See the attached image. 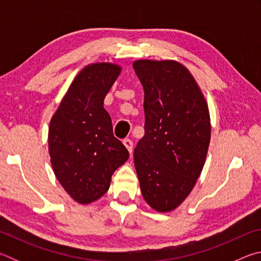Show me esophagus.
Wrapping results in <instances>:
<instances>
[{
	"mask_svg": "<svg viewBox=\"0 0 261 261\" xmlns=\"http://www.w3.org/2000/svg\"><path fill=\"white\" fill-rule=\"evenodd\" d=\"M123 144H124V146L127 148V151L131 154L132 153V149H134V143H132V140L129 138H125L123 140Z\"/></svg>",
	"mask_w": 261,
	"mask_h": 261,
	"instance_id": "esophagus-1",
	"label": "esophagus"
}]
</instances>
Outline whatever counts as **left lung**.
Instances as JSON below:
<instances>
[{"instance_id":"left-lung-1","label":"left lung","mask_w":261,"mask_h":261,"mask_svg":"<svg viewBox=\"0 0 261 261\" xmlns=\"http://www.w3.org/2000/svg\"><path fill=\"white\" fill-rule=\"evenodd\" d=\"M145 135L135 148L141 194L158 212H170L191 192L211 139L208 107L198 84L178 62L139 60Z\"/></svg>"}]
</instances>
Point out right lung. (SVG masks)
I'll return each instance as SVG.
<instances>
[{
	"label": "right lung",
	"instance_id": "1",
	"mask_svg": "<svg viewBox=\"0 0 261 261\" xmlns=\"http://www.w3.org/2000/svg\"><path fill=\"white\" fill-rule=\"evenodd\" d=\"M121 73L113 63H93L77 74L51 117L48 146L53 170L79 204L108 191L114 171L129 152L113 134L103 100Z\"/></svg>",
	"mask_w": 261,
	"mask_h": 261
}]
</instances>
